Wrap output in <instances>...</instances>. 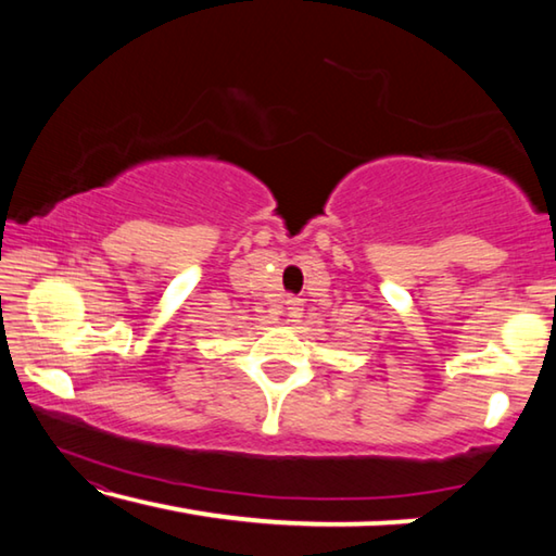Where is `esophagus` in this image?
<instances>
[{
    "label": "esophagus",
    "mask_w": 556,
    "mask_h": 556,
    "mask_svg": "<svg viewBox=\"0 0 556 556\" xmlns=\"http://www.w3.org/2000/svg\"><path fill=\"white\" fill-rule=\"evenodd\" d=\"M285 304H287L285 308H287L289 321H299V318H301V312H304V304H301V299H287Z\"/></svg>",
    "instance_id": "esophagus-1"
}]
</instances>
